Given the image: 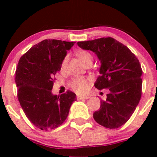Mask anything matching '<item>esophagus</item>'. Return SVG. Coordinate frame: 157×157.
Masks as SVG:
<instances>
[{"mask_svg":"<svg viewBox=\"0 0 157 157\" xmlns=\"http://www.w3.org/2000/svg\"><path fill=\"white\" fill-rule=\"evenodd\" d=\"M89 98H90L89 96H78V99H80V100H87Z\"/></svg>","mask_w":157,"mask_h":157,"instance_id":"esophagus-1","label":"esophagus"}]
</instances>
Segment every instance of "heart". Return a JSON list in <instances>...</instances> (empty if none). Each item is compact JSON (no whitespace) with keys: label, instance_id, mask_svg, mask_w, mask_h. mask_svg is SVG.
<instances>
[{"label":"heart","instance_id":"obj_1","mask_svg":"<svg viewBox=\"0 0 157 157\" xmlns=\"http://www.w3.org/2000/svg\"><path fill=\"white\" fill-rule=\"evenodd\" d=\"M76 55L84 65H87L92 63L93 56L89 52L86 51V50H79L77 52ZM66 61H67V56H66L62 61V63H61L62 68H63L66 66ZM90 81L91 80L89 78H86V77H76V78H74L73 80L70 81L69 86L77 93L85 94L89 90Z\"/></svg>","mask_w":157,"mask_h":157}]
</instances>
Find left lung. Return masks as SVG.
I'll list each match as a JSON object with an SVG mask.
<instances>
[{"label": "left lung", "instance_id": "obj_1", "mask_svg": "<svg viewBox=\"0 0 157 157\" xmlns=\"http://www.w3.org/2000/svg\"><path fill=\"white\" fill-rule=\"evenodd\" d=\"M77 45L95 52L101 67L94 86L110 91L93 117L107 128H117L130 119L141 98L142 70L140 61L127 46L111 37L81 41Z\"/></svg>", "mask_w": 157, "mask_h": 157}]
</instances>
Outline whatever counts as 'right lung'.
Listing matches in <instances>:
<instances>
[{
	"instance_id": "add662e5",
	"label": "right lung",
	"mask_w": 157,
	"mask_h": 157,
	"mask_svg": "<svg viewBox=\"0 0 157 157\" xmlns=\"http://www.w3.org/2000/svg\"><path fill=\"white\" fill-rule=\"evenodd\" d=\"M75 44L46 39L34 45L19 60L15 72L17 99L26 117L40 130L62 125L77 99L69 90L58 96L52 94L56 73L61 69L66 51Z\"/></svg>"
}]
</instances>
